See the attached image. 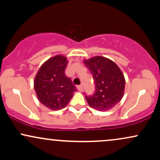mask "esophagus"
Wrapping results in <instances>:
<instances>
[{
	"label": "esophagus",
	"instance_id": "esophagus-1",
	"mask_svg": "<svg viewBox=\"0 0 160 160\" xmlns=\"http://www.w3.org/2000/svg\"><path fill=\"white\" fill-rule=\"evenodd\" d=\"M78 89L80 92H82V90H83V88H82V86H81V85L78 86Z\"/></svg>",
	"mask_w": 160,
	"mask_h": 160
}]
</instances>
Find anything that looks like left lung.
Listing matches in <instances>:
<instances>
[{
  "label": "left lung",
  "mask_w": 160,
  "mask_h": 160,
  "mask_svg": "<svg viewBox=\"0 0 160 160\" xmlns=\"http://www.w3.org/2000/svg\"><path fill=\"white\" fill-rule=\"evenodd\" d=\"M83 62L95 83V94L86 96L88 104L97 111H109L123 97L126 80L122 71L114 62L103 56H94Z\"/></svg>",
  "instance_id": "obj_1"
}]
</instances>
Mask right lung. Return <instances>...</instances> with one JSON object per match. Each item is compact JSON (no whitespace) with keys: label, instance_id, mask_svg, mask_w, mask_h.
I'll list each match as a JSON object with an SVG mask.
<instances>
[{"label":"right lung","instance_id":"add662e5","mask_svg":"<svg viewBox=\"0 0 160 160\" xmlns=\"http://www.w3.org/2000/svg\"><path fill=\"white\" fill-rule=\"evenodd\" d=\"M68 63L65 56L51 57L40 66L34 78V87L38 99L52 111L65 108L76 92L71 79L65 74Z\"/></svg>","mask_w":160,"mask_h":160}]
</instances>
